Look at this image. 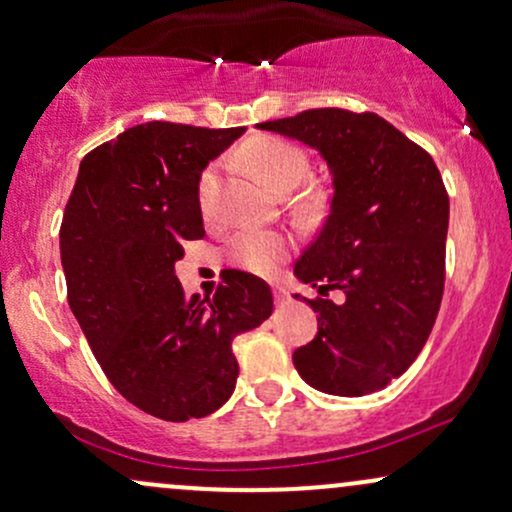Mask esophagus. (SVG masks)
Returning <instances> with one entry per match:
<instances>
[{
    "instance_id": "1",
    "label": "esophagus",
    "mask_w": 512,
    "mask_h": 512,
    "mask_svg": "<svg viewBox=\"0 0 512 512\" xmlns=\"http://www.w3.org/2000/svg\"><path fill=\"white\" fill-rule=\"evenodd\" d=\"M274 301H276V305H286V303L291 301L289 291H286L284 286H276V289H274Z\"/></svg>"
}]
</instances>
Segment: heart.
I'll use <instances>...</instances> for the list:
<instances>
[{"instance_id": "obj_1", "label": "heart", "mask_w": 512, "mask_h": 512, "mask_svg": "<svg viewBox=\"0 0 512 512\" xmlns=\"http://www.w3.org/2000/svg\"><path fill=\"white\" fill-rule=\"evenodd\" d=\"M248 166L276 192H289L308 173V154L298 144L281 137H260L243 151ZM219 192V166L202 170L197 182L199 209L207 214ZM291 240L274 231H240L228 243V257L250 272L267 274L289 255Z\"/></svg>"}]
</instances>
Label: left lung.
<instances>
[{
	"mask_svg": "<svg viewBox=\"0 0 512 512\" xmlns=\"http://www.w3.org/2000/svg\"><path fill=\"white\" fill-rule=\"evenodd\" d=\"M257 127L320 151L334 185L330 216L293 267L320 293L305 298L317 337L293 351V366L327 395L383 390L421 354L443 301L450 199L440 170L375 113L315 108ZM330 290L343 301L325 299Z\"/></svg>",
	"mask_w": 512,
	"mask_h": 512,
	"instance_id": "1",
	"label": "left lung"
}]
</instances>
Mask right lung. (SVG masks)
Here are the masks:
<instances>
[{"mask_svg": "<svg viewBox=\"0 0 512 512\" xmlns=\"http://www.w3.org/2000/svg\"><path fill=\"white\" fill-rule=\"evenodd\" d=\"M245 127H129L88 151L60 228L67 301L103 373L163 421L202 419L236 390L233 339L274 310L267 281L231 269L214 298L175 276L204 236L197 182Z\"/></svg>", "mask_w": 512, "mask_h": 512, "instance_id": "add662e5", "label": "right lung"}]
</instances>
